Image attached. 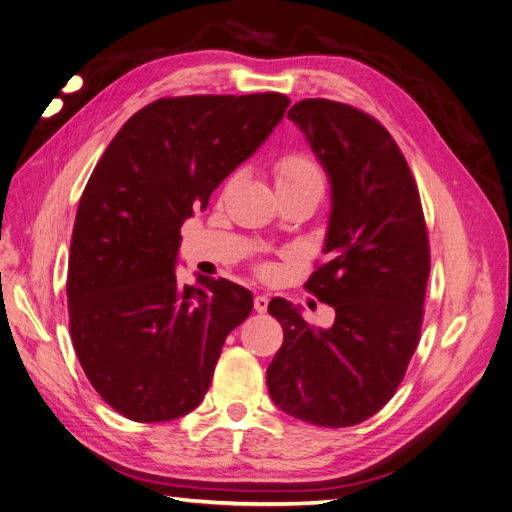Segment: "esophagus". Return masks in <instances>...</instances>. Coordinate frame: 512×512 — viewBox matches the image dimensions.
<instances>
[{"mask_svg":"<svg viewBox=\"0 0 512 512\" xmlns=\"http://www.w3.org/2000/svg\"><path fill=\"white\" fill-rule=\"evenodd\" d=\"M268 304H270L268 295H257V297H255V310H257L259 314H263V312L268 310Z\"/></svg>","mask_w":512,"mask_h":512,"instance_id":"1","label":"esophagus"}]
</instances>
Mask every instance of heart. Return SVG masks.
I'll return each mask as SVG.
<instances>
[{
  "label": "heart",
  "mask_w": 512,
  "mask_h": 512,
  "mask_svg": "<svg viewBox=\"0 0 512 512\" xmlns=\"http://www.w3.org/2000/svg\"><path fill=\"white\" fill-rule=\"evenodd\" d=\"M299 181H323V170L304 154H291L282 158L276 166V185Z\"/></svg>",
  "instance_id": "obj_1"
}]
</instances>
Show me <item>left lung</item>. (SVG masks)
Masks as SVG:
<instances>
[{"label":"left lung","instance_id":"8db88e82","mask_svg":"<svg viewBox=\"0 0 512 512\" xmlns=\"http://www.w3.org/2000/svg\"><path fill=\"white\" fill-rule=\"evenodd\" d=\"M287 118L304 132L331 185L323 263L308 289L333 306L329 329L274 297L282 346L268 367L278 409L344 428L380 411L420 342L430 251L420 194L390 132L367 113L306 99Z\"/></svg>","mask_w":512,"mask_h":512}]
</instances>
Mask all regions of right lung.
<instances>
[{"instance_id":"obj_1","label":"right lung","mask_w":512,"mask_h":512,"mask_svg":"<svg viewBox=\"0 0 512 512\" xmlns=\"http://www.w3.org/2000/svg\"><path fill=\"white\" fill-rule=\"evenodd\" d=\"M278 92L158 99L137 111L92 170L69 251V327L80 365L128 420L170 422L211 386L227 333L253 293L198 274L181 287V225L280 124Z\"/></svg>"}]
</instances>
